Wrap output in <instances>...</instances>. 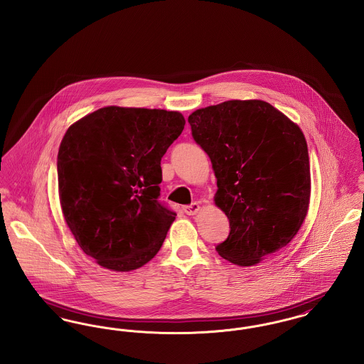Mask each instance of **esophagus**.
<instances>
[{
  "label": "esophagus",
  "instance_id": "1",
  "mask_svg": "<svg viewBox=\"0 0 364 364\" xmlns=\"http://www.w3.org/2000/svg\"><path fill=\"white\" fill-rule=\"evenodd\" d=\"M199 208H200V206L198 203H191L188 206H184L183 210H184V213L187 215H193V214H196L199 211Z\"/></svg>",
  "mask_w": 364,
  "mask_h": 364
}]
</instances>
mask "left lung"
Masks as SVG:
<instances>
[{"label": "left lung", "instance_id": "8db88e82", "mask_svg": "<svg viewBox=\"0 0 364 364\" xmlns=\"http://www.w3.org/2000/svg\"><path fill=\"white\" fill-rule=\"evenodd\" d=\"M188 122L217 177L214 202L229 220V235L217 252L230 263L252 266L284 248L299 232L310 202V161L301 129L259 100L198 109Z\"/></svg>", "mask_w": 364, "mask_h": 364}]
</instances>
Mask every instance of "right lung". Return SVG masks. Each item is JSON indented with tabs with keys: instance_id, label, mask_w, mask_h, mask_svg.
<instances>
[{
	"instance_id": "1",
	"label": "right lung",
	"mask_w": 364,
	"mask_h": 364,
	"mask_svg": "<svg viewBox=\"0 0 364 364\" xmlns=\"http://www.w3.org/2000/svg\"><path fill=\"white\" fill-rule=\"evenodd\" d=\"M184 125L178 112L107 106L68 128L57 156L60 203L100 266L131 272L162 247L176 213L158 200L161 158Z\"/></svg>"
}]
</instances>
